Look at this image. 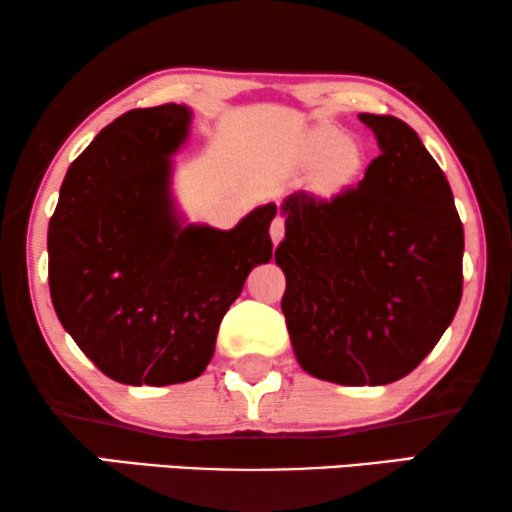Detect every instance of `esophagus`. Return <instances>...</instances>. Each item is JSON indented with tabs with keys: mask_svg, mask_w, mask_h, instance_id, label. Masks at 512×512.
<instances>
[{
	"mask_svg": "<svg viewBox=\"0 0 512 512\" xmlns=\"http://www.w3.org/2000/svg\"><path fill=\"white\" fill-rule=\"evenodd\" d=\"M270 240H272V244H277L284 240V219L282 216H275V219H272V223H270Z\"/></svg>",
	"mask_w": 512,
	"mask_h": 512,
	"instance_id": "obj_1",
	"label": "esophagus"
}]
</instances>
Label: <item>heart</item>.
Returning <instances> with one entry per match:
<instances>
[{
    "instance_id": "1",
    "label": "heart",
    "mask_w": 512,
    "mask_h": 512,
    "mask_svg": "<svg viewBox=\"0 0 512 512\" xmlns=\"http://www.w3.org/2000/svg\"><path fill=\"white\" fill-rule=\"evenodd\" d=\"M293 163L317 167L314 188L321 195H338L359 179L363 149L354 137H347L335 125H314L293 146Z\"/></svg>"
}]
</instances>
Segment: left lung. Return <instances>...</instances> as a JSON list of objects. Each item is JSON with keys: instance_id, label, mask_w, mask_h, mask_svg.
Listing matches in <instances>:
<instances>
[{"instance_id": "obj_1", "label": "left lung", "mask_w": 512, "mask_h": 512, "mask_svg": "<svg viewBox=\"0 0 512 512\" xmlns=\"http://www.w3.org/2000/svg\"><path fill=\"white\" fill-rule=\"evenodd\" d=\"M359 118L380 156L331 202L284 198L275 261L300 368L345 387H380L412 373L452 324L464 226L417 132L394 116Z\"/></svg>"}]
</instances>
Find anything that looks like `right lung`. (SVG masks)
Here are the masks:
<instances>
[{
  "label": "right lung",
  "mask_w": 512,
  "mask_h": 512,
  "mask_svg": "<svg viewBox=\"0 0 512 512\" xmlns=\"http://www.w3.org/2000/svg\"><path fill=\"white\" fill-rule=\"evenodd\" d=\"M191 121L186 104L118 116L69 165L48 223L60 324L104 375L132 387L200 377L244 279L272 258L275 202L230 230L181 214L172 158Z\"/></svg>",
  "instance_id": "1"
}]
</instances>
